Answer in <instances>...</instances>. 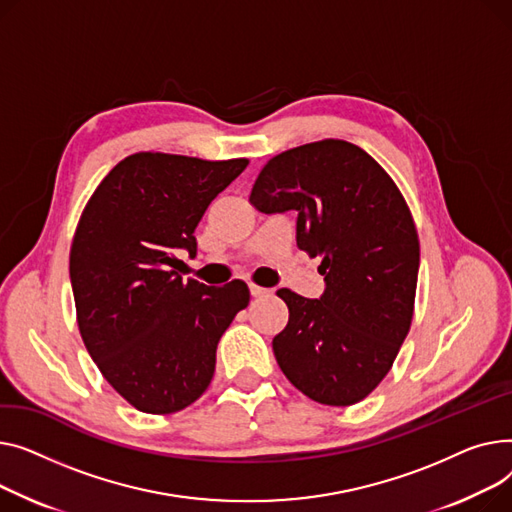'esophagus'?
<instances>
[{"label": "esophagus", "mask_w": 512, "mask_h": 512, "mask_svg": "<svg viewBox=\"0 0 512 512\" xmlns=\"http://www.w3.org/2000/svg\"><path fill=\"white\" fill-rule=\"evenodd\" d=\"M250 293H252V297H262V295H266V293H268V289H264V287H260V285H254V283H250Z\"/></svg>", "instance_id": "34e87169"}]
</instances>
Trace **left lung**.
Masks as SVG:
<instances>
[{
	"label": "left lung",
	"instance_id": "obj_1",
	"mask_svg": "<svg viewBox=\"0 0 512 512\" xmlns=\"http://www.w3.org/2000/svg\"><path fill=\"white\" fill-rule=\"evenodd\" d=\"M250 202L266 215L297 210L299 250L322 258L320 299L277 291L289 308L273 339L279 368L316 403L364 401L413 320L419 237L401 190L366 150L326 138L270 159Z\"/></svg>",
	"mask_w": 512,
	"mask_h": 512
}]
</instances>
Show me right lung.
<instances>
[{"instance_id": "right-lung-1", "label": "right lung", "mask_w": 512, "mask_h": 512, "mask_svg": "<svg viewBox=\"0 0 512 512\" xmlns=\"http://www.w3.org/2000/svg\"><path fill=\"white\" fill-rule=\"evenodd\" d=\"M248 159L136 153L86 202L70 248L80 337L103 378L132 407L167 415L202 397L217 345L250 304L244 281L206 287L177 275L194 231Z\"/></svg>"}]
</instances>
